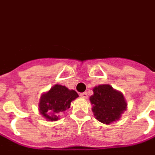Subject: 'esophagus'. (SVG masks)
I'll list each match as a JSON object with an SVG mask.
<instances>
[{
    "mask_svg": "<svg viewBox=\"0 0 155 155\" xmlns=\"http://www.w3.org/2000/svg\"><path fill=\"white\" fill-rule=\"evenodd\" d=\"M80 96H81L82 98L87 99V98H88V94H87L86 92H84V93H82V94H80Z\"/></svg>",
    "mask_w": 155,
    "mask_h": 155,
    "instance_id": "1",
    "label": "esophagus"
}]
</instances>
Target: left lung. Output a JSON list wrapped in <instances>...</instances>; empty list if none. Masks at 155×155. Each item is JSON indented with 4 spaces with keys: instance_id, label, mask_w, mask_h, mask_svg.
Instances as JSON below:
<instances>
[{
    "instance_id": "obj_1",
    "label": "left lung",
    "mask_w": 155,
    "mask_h": 155,
    "mask_svg": "<svg viewBox=\"0 0 155 155\" xmlns=\"http://www.w3.org/2000/svg\"><path fill=\"white\" fill-rule=\"evenodd\" d=\"M93 91L89 100L96 119L104 124L119 120L127 106L123 94L109 84L96 86Z\"/></svg>"
}]
</instances>
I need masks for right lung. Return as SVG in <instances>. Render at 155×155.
<instances>
[{"instance_id":"obj_1","label":"right lung","mask_w":155,"mask_h":155,"mask_svg":"<svg viewBox=\"0 0 155 155\" xmlns=\"http://www.w3.org/2000/svg\"><path fill=\"white\" fill-rule=\"evenodd\" d=\"M78 97L75 90H70L66 87L55 84L40 97L39 110L49 121L60 119L61 114L70 108L71 102Z\"/></svg>"}]
</instances>
